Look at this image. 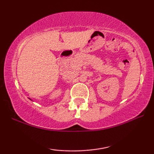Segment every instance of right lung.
<instances>
[{"label": "right lung", "mask_w": 154, "mask_h": 154, "mask_svg": "<svg viewBox=\"0 0 154 154\" xmlns=\"http://www.w3.org/2000/svg\"><path fill=\"white\" fill-rule=\"evenodd\" d=\"M30 100H31V99H30Z\"/></svg>", "instance_id": "obj_1"}]
</instances>
